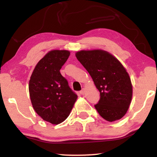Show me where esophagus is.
<instances>
[{
    "label": "esophagus",
    "instance_id": "esophagus-1",
    "mask_svg": "<svg viewBox=\"0 0 157 157\" xmlns=\"http://www.w3.org/2000/svg\"><path fill=\"white\" fill-rule=\"evenodd\" d=\"M79 93H80V94H82V95H85V94H86V90H85L84 88H83V89H82Z\"/></svg>",
    "mask_w": 157,
    "mask_h": 157
}]
</instances>
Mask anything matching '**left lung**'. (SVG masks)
<instances>
[{
	"label": "left lung",
	"mask_w": 157,
	"mask_h": 157,
	"mask_svg": "<svg viewBox=\"0 0 157 157\" xmlns=\"http://www.w3.org/2000/svg\"><path fill=\"white\" fill-rule=\"evenodd\" d=\"M75 56L100 93L96 110L108 121L119 120L126 114L132 98V82L126 68L104 50H81Z\"/></svg>",
	"instance_id": "1"
}]
</instances>
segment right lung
<instances>
[{
    "label": "right lung",
    "instance_id": "right-lung-1",
    "mask_svg": "<svg viewBox=\"0 0 157 157\" xmlns=\"http://www.w3.org/2000/svg\"><path fill=\"white\" fill-rule=\"evenodd\" d=\"M67 50H51L36 64L29 82L31 104L44 121L58 125L70 115L78 95L59 70L70 56Z\"/></svg>",
    "mask_w": 157,
    "mask_h": 157
}]
</instances>
